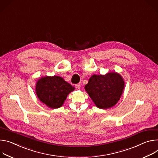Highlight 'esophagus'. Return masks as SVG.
Here are the masks:
<instances>
[{
    "mask_svg": "<svg viewBox=\"0 0 158 158\" xmlns=\"http://www.w3.org/2000/svg\"><path fill=\"white\" fill-rule=\"evenodd\" d=\"M75 87H76V89H77V90H80V85L79 84H77V85H75Z\"/></svg>",
    "mask_w": 158,
    "mask_h": 158,
    "instance_id": "esophagus-1",
    "label": "esophagus"
}]
</instances>
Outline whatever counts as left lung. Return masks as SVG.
<instances>
[{
	"instance_id": "obj_1",
	"label": "left lung",
	"mask_w": 158,
	"mask_h": 158,
	"mask_svg": "<svg viewBox=\"0 0 158 158\" xmlns=\"http://www.w3.org/2000/svg\"><path fill=\"white\" fill-rule=\"evenodd\" d=\"M124 81L115 72L106 75H94L85 89L95 106L100 109H109L117 103L123 92Z\"/></svg>"
}]
</instances>
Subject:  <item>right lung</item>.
Listing matches in <instances>:
<instances>
[{
    "label": "right lung",
    "instance_id": "obj_1",
    "mask_svg": "<svg viewBox=\"0 0 158 158\" xmlns=\"http://www.w3.org/2000/svg\"><path fill=\"white\" fill-rule=\"evenodd\" d=\"M74 89L60 77H46L38 81L36 92L41 102L48 107L56 109L62 106L68 95Z\"/></svg>",
    "mask_w": 158,
    "mask_h": 158
}]
</instances>
